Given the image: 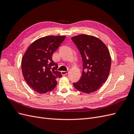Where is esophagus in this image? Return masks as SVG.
Masks as SVG:
<instances>
[{
    "label": "esophagus",
    "mask_w": 134,
    "mask_h": 134,
    "mask_svg": "<svg viewBox=\"0 0 134 134\" xmlns=\"http://www.w3.org/2000/svg\"><path fill=\"white\" fill-rule=\"evenodd\" d=\"M61 74H62V75L63 76L66 75L68 74V71H63L61 72Z\"/></svg>",
    "instance_id": "34e87169"
}]
</instances>
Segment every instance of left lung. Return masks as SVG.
Returning <instances> with one entry per match:
<instances>
[{
  "mask_svg": "<svg viewBox=\"0 0 134 134\" xmlns=\"http://www.w3.org/2000/svg\"><path fill=\"white\" fill-rule=\"evenodd\" d=\"M83 62L81 79L74 83L75 88L85 93L98 90L108 79L111 66V57L103 42L94 36L81 34L72 37Z\"/></svg>",
  "mask_w": 134,
  "mask_h": 134,
  "instance_id": "left-lung-1",
  "label": "left lung"
}]
</instances>
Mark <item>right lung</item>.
Segmentation results:
<instances>
[{"label":"right lung","mask_w":134,"mask_h":134,"mask_svg":"<svg viewBox=\"0 0 134 134\" xmlns=\"http://www.w3.org/2000/svg\"><path fill=\"white\" fill-rule=\"evenodd\" d=\"M66 36H47L34 41L27 49L22 59V74L27 83L40 94L54 89L56 79L62 77L57 71L58 64L53 62L52 55Z\"/></svg>","instance_id":"right-lung-1"}]
</instances>
